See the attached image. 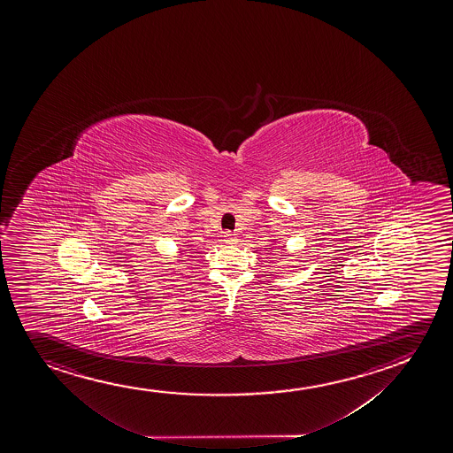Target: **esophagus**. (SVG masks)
Here are the masks:
<instances>
[{"label": "esophagus", "mask_w": 453, "mask_h": 453, "mask_svg": "<svg viewBox=\"0 0 453 453\" xmlns=\"http://www.w3.org/2000/svg\"><path fill=\"white\" fill-rule=\"evenodd\" d=\"M224 241L226 242V243H233V242H235V234L234 233H231V231H226L224 235Z\"/></svg>", "instance_id": "esophagus-1"}]
</instances>
